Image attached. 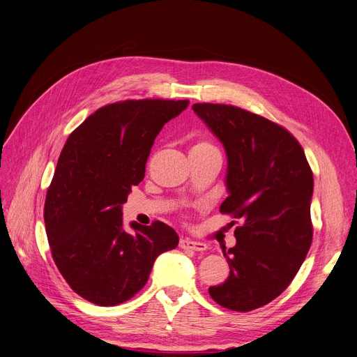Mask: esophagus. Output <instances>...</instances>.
<instances>
[{"instance_id":"esophagus-1","label":"esophagus","mask_w":357,"mask_h":357,"mask_svg":"<svg viewBox=\"0 0 357 357\" xmlns=\"http://www.w3.org/2000/svg\"><path fill=\"white\" fill-rule=\"evenodd\" d=\"M180 247L183 250H192V251H205L208 247L206 244L199 243V241H193L189 238H181L180 240Z\"/></svg>"}]
</instances>
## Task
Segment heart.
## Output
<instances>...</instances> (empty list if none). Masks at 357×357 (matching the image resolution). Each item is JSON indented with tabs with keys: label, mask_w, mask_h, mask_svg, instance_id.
<instances>
[{
	"label": "heart",
	"mask_w": 357,
	"mask_h": 357,
	"mask_svg": "<svg viewBox=\"0 0 357 357\" xmlns=\"http://www.w3.org/2000/svg\"><path fill=\"white\" fill-rule=\"evenodd\" d=\"M209 149H216V146L208 139V138H199L195 145L192 146V151H209Z\"/></svg>",
	"instance_id": "b5f03b06"
}]
</instances>
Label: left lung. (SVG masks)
<instances>
[{
    "mask_svg": "<svg viewBox=\"0 0 357 357\" xmlns=\"http://www.w3.org/2000/svg\"><path fill=\"white\" fill-rule=\"evenodd\" d=\"M193 110L225 146L229 196L219 211L239 220L236 244L224 251L229 276L209 295L220 307L248 312L278 298L307 257L312 169L294 135L260 114L213 103Z\"/></svg>",
    "mask_w": 357,
    "mask_h": 357,
    "instance_id": "1",
    "label": "left lung"
}]
</instances>
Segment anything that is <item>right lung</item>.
<instances>
[{
	"mask_svg": "<svg viewBox=\"0 0 357 357\" xmlns=\"http://www.w3.org/2000/svg\"><path fill=\"white\" fill-rule=\"evenodd\" d=\"M189 100H123L96 110L68 137L43 218L54 261L81 298L114 307L137 295L161 252L178 244L161 220L123 229L122 205L145 177L151 146Z\"/></svg>",
	"mask_w": 357,
	"mask_h": 357,
	"instance_id": "add662e5",
	"label": "right lung"
}]
</instances>
